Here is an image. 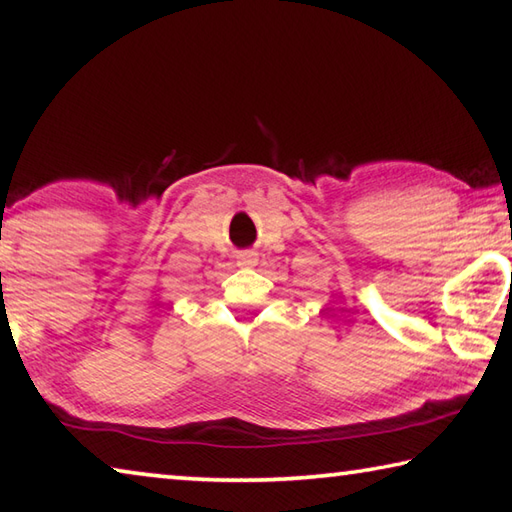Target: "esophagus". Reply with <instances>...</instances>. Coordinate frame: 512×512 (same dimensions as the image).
<instances>
[{
	"label": "esophagus",
	"mask_w": 512,
	"mask_h": 512,
	"mask_svg": "<svg viewBox=\"0 0 512 512\" xmlns=\"http://www.w3.org/2000/svg\"><path fill=\"white\" fill-rule=\"evenodd\" d=\"M236 263L240 265V267H252V265H256V254L254 252H243V254H238V260Z\"/></svg>",
	"instance_id": "obj_1"
}]
</instances>
